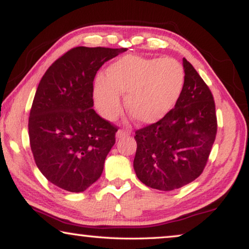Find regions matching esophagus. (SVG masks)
Here are the masks:
<instances>
[{"label":"esophagus","mask_w":249,"mask_h":249,"mask_svg":"<svg viewBox=\"0 0 249 249\" xmlns=\"http://www.w3.org/2000/svg\"><path fill=\"white\" fill-rule=\"evenodd\" d=\"M128 135H131V132H129L128 129H124V128L118 129L117 133H116L117 139H122V137H125V136H128Z\"/></svg>","instance_id":"obj_1"}]
</instances>
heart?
<instances>
[{
    "mask_svg": "<svg viewBox=\"0 0 249 249\" xmlns=\"http://www.w3.org/2000/svg\"><path fill=\"white\" fill-rule=\"evenodd\" d=\"M184 83V69L176 59L127 55L109 67L107 78H98L95 99L99 112L113 120L122 110L120 92L126 94L128 112L137 121L152 124L173 109Z\"/></svg>",
    "mask_w": 249,
    "mask_h": 249,
    "instance_id": "b5f03b06",
    "label": "heart"
}]
</instances>
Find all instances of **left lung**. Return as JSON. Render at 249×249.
Masks as SVG:
<instances>
[{
    "mask_svg": "<svg viewBox=\"0 0 249 249\" xmlns=\"http://www.w3.org/2000/svg\"><path fill=\"white\" fill-rule=\"evenodd\" d=\"M183 68L184 88L174 108L134 136L137 178L162 191L183 187L203 172L217 135L213 92L187 59Z\"/></svg>",
    "mask_w": 249,
    "mask_h": 249,
    "instance_id": "8db88e82",
    "label": "left lung"
}]
</instances>
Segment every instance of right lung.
<instances>
[{
    "label": "right lung",
    "mask_w": 249,
    "mask_h": 249,
    "mask_svg": "<svg viewBox=\"0 0 249 249\" xmlns=\"http://www.w3.org/2000/svg\"><path fill=\"white\" fill-rule=\"evenodd\" d=\"M127 48L76 47L44 72L30 109L29 139L36 164L48 181L83 192L101 178L118 127L95 112L99 68Z\"/></svg>",
    "instance_id": "right-lung-1"
}]
</instances>
